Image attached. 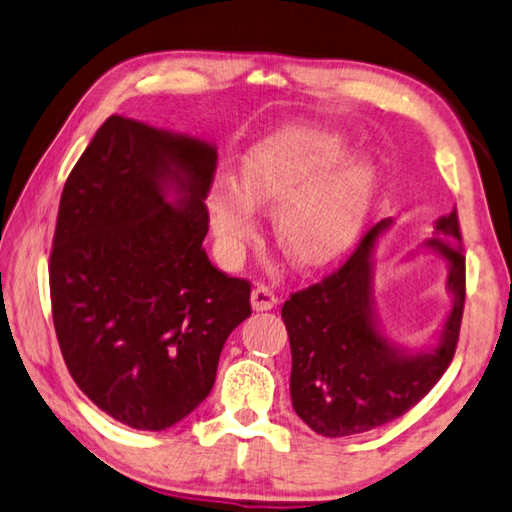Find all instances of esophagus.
I'll return each instance as SVG.
<instances>
[{
	"label": "esophagus",
	"instance_id": "obj_1",
	"mask_svg": "<svg viewBox=\"0 0 512 512\" xmlns=\"http://www.w3.org/2000/svg\"><path fill=\"white\" fill-rule=\"evenodd\" d=\"M250 305H253L255 312H266V310H273V307L278 305V298H275V294L269 287L257 285L253 289V294H250Z\"/></svg>",
	"mask_w": 512,
	"mask_h": 512
}]
</instances>
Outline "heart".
<instances>
[{"label": "heart", "instance_id": "heart-1", "mask_svg": "<svg viewBox=\"0 0 512 512\" xmlns=\"http://www.w3.org/2000/svg\"><path fill=\"white\" fill-rule=\"evenodd\" d=\"M335 129L287 125L241 157L239 180L214 177L207 193L218 246L239 259L271 212L275 241L300 269H321L358 239L376 200L378 175L369 159L351 157Z\"/></svg>", "mask_w": 512, "mask_h": 512}]
</instances>
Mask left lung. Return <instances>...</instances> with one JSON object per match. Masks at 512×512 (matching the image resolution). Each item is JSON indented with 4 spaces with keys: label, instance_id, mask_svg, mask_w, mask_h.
I'll return each mask as SVG.
<instances>
[{
    "label": "left lung",
    "instance_id": "1",
    "mask_svg": "<svg viewBox=\"0 0 512 512\" xmlns=\"http://www.w3.org/2000/svg\"><path fill=\"white\" fill-rule=\"evenodd\" d=\"M392 221H380L337 273L282 305L291 346V405L323 437L371 431L401 417L442 378L456 351L465 305V257L458 214L437 218L433 237L403 262L437 255L446 262L451 310L424 348L403 346L380 323L376 307L378 243Z\"/></svg>",
    "mask_w": 512,
    "mask_h": 512
}]
</instances>
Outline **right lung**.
Masks as SVG:
<instances>
[{"mask_svg": "<svg viewBox=\"0 0 512 512\" xmlns=\"http://www.w3.org/2000/svg\"><path fill=\"white\" fill-rule=\"evenodd\" d=\"M216 145L111 116L61 193L50 259L63 360L97 408L164 431L212 392L250 285L209 262Z\"/></svg>", "mask_w": 512, "mask_h": 512, "instance_id": "add662e5", "label": "right lung"}]
</instances>
